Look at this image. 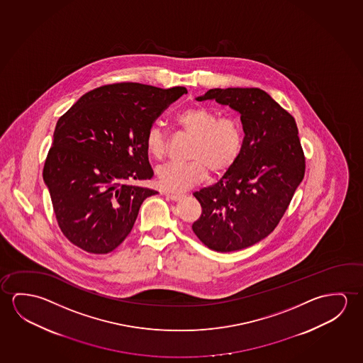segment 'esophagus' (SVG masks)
<instances>
[{"instance_id":"esophagus-1","label":"esophagus","mask_w":363,"mask_h":363,"mask_svg":"<svg viewBox=\"0 0 363 363\" xmlns=\"http://www.w3.org/2000/svg\"><path fill=\"white\" fill-rule=\"evenodd\" d=\"M183 196H182V194H167V198H170L174 201H180Z\"/></svg>"}]
</instances>
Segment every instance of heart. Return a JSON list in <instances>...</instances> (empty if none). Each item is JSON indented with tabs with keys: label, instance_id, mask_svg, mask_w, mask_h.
Returning a JSON list of instances; mask_svg holds the SVG:
<instances>
[{
	"label": "heart",
	"instance_id": "1",
	"mask_svg": "<svg viewBox=\"0 0 363 363\" xmlns=\"http://www.w3.org/2000/svg\"><path fill=\"white\" fill-rule=\"evenodd\" d=\"M179 128L193 138L188 162H167L157 167V180L167 191H185L207 177L230 170L241 155L243 130L233 116H219L206 106H193L175 117ZM145 146L150 155L162 159L167 152V138L162 127L151 125L145 133Z\"/></svg>",
	"mask_w": 363,
	"mask_h": 363
}]
</instances>
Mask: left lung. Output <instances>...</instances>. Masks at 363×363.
<instances>
[{
	"mask_svg": "<svg viewBox=\"0 0 363 363\" xmlns=\"http://www.w3.org/2000/svg\"><path fill=\"white\" fill-rule=\"evenodd\" d=\"M216 99L241 115V155L214 185L194 193L201 214L191 225L208 248L230 252L269 236L286 212L305 174L293 116L259 88H214Z\"/></svg>",
	"mask_w": 363,
	"mask_h": 363,
	"instance_id": "1",
	"label": "left lung"
}]
</instances>
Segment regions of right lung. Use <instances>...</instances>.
<instances>
[{
  "mask_svg": "<svg viewBox=\"0 0 363 363\" xmlns=\"http://www.w3.org/2000/svg\"><path fill=\"white\" fill-rule=\"evenodd\" d=\"M185 86L122 82L83 94L57 122L43 178L59 228L77 247L104 255L133 230L149 180L145 133Z\"/></svg>",
  "mask_w": 363,
  "mask_h": 363,
  "instance_id": "obj_1",
  "label": "right lung"
}]
</instances>
